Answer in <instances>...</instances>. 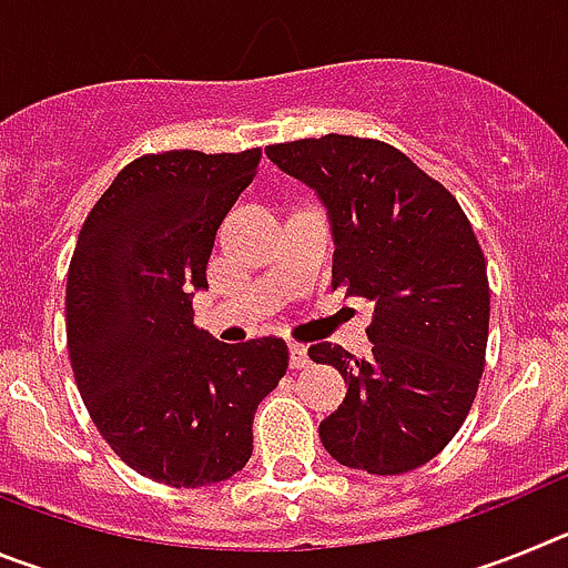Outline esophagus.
<instances>
[{
    "label": "esophagus",
    "instance_id": "esophagus-1",
    "mask_svg": "<svg viewBox=\"0 0 568 568\" xmlns=\"http://www.w3.org/2000/svg\"><path fill=\"white\" fill-rule=\"evenodd\" d=\"M290 364H293V369H304V366H310L307 346L293 341V344H290Z\"/></svg>",
    "mask_w": 568,
    "mask_h": 568
}]
</instances>
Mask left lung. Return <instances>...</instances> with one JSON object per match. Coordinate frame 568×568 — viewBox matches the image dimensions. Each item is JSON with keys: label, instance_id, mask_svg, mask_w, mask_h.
<instances>
[{"label": "left lung", "instance_id": "left-lung-1", "mask_svg": "<svg viewBox=\"0 0 568 568\" xmlns=\"http://www.w3.org/2000/svg\"><path fill=\"white\" fill-rule=\"evenodd\" d=\"M270 162L310 184L333 219V290L373 301V358L310 346L346 381L321 420L338 464L369 475L418 469L471 409L486 364V258L458 199L393 144L361 135L270 144Z\"/></svg>", "mask_w": 568, "mask_h": 568}]
</instances>
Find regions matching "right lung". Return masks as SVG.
<instances>
[{"mask_svg": "<svg viewBox=\"0 0 568 568\" xmlns=\"http://www.w3.org/2000/svg\"><path fill=\"white\" fill-rule=\"evenodd\" d=\"M258 162V148L139 155L70 258L68 353L90 418L124 464L175 489L244 469L255 409L287 375L284 338L222 344L193 324L215 233Z\"/></svg>", "mask_w": 568, "mask_h": 568, "instance_id": "right-lung-1", "label": "right lung"}]
</instances>
